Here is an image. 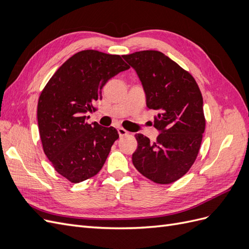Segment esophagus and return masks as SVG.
Instances as JSON below:
<instances>
[{
  "instance_id": "1",
  "label": "esophagus",
  "mask_w": 249,
  "mask_h": 249,
  "mask_svg": "<svg viewBox=\"0 0 249 249\" xmlns=\"http://www.w3.org/2000/svg\"><path fill=\"white\" fill-rule=\"evenodd\" d=\"M118 134H119V136L120 137H124V136H126V135H129L130 133L127 132V131H125L124 127H118Z\"/></svg>"
}]
</instances>
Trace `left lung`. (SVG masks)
Returning a JSON list of instances; mask_svg holds the SVG:
<instances>
[{
	"label": "left lung",
	"instance_id": "left-lung-1",
	"mask_svg": "<svg viewBox=\"0 0 249 249\" xmlns=\"http://www.w3.org/2000/svg\"><path fill=\"white\" fill-rule=\"evenodd\" d=\"M123 58L136 71L146 94V106L156 110V142L136 134L138 146L132 161L154 183L176 182L189 171L199 152L206 118L202 95L192 74L158 51H140Z\"/></svg>",
	"mask_w": 249,
	"mask_h": 249
}]
</instances>
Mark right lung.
<instances>
[{"mask_svg":"<svg viewBox=\"0 0 249 249\" xmlns=\"http://www.w3.org/2000/svg\"><path fill=\"white\" fill-rule=\"evenodd\" d=\"M119 55L85 50L59 67L44 86L37 106L43 152L53 167L77 184L100 172L119 135L113 126L88 124L102 89L112 77L129 70Z\"/></svg>","mask_w":249,"mask_h":249,"instance_id":"add662e5","label":"right lung"}]
</instances>
